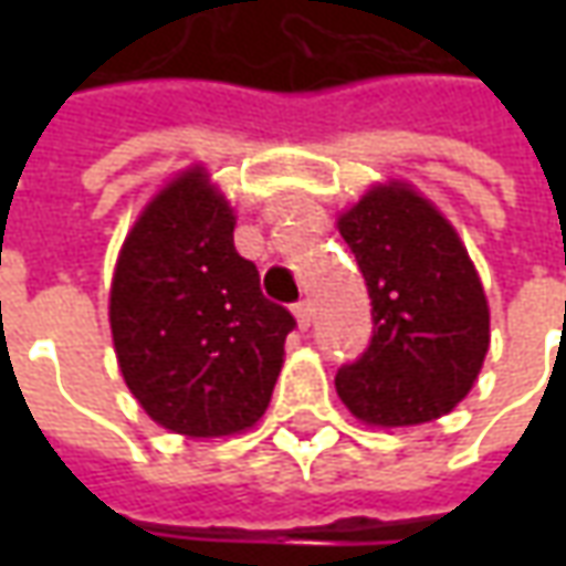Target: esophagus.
<instances>
[{
    "label": "esophagus",
    "instance_id": "1",
    "mask_svg": "<svg viewBox=\"0 0 566 566\" xmlns=\"http://www.w3.org/2000/svg\"><path fill=\"white\" fill-rule=\"evenodd\" d=\"M294 318H296V327H300V331H306L308 321H312V306H308L306 300L294 303Z\"/></svg>",
    "mask_w": 566,
    "mask_h": 566
}]
</instances>
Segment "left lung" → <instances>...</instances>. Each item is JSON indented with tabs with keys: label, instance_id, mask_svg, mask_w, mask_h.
I'll list each match as a JSON object with an SVG mask.
<instances>
[{
	"label": "left lung",
	"instance_id": "left-lung-1",
	"mask_svg": "<svg viewBox=\"0 0 566 566\" xmlns=\"http://www.w3.org/2000/svg\"><path fill=\"white\" fill-rule=\"evenodd\" d=\"M373 300V343L339 369L336 394L369 427L449 416L491 345L485 287L458 230L400 178L376 181L336 218Z\"/></svg>",
	"mask_w": 566,
	"mask_h": 566
}]
</instances>
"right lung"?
I'll list each match as a JSON object with an SVG mask.
<instances>
[{
	"instance_id": "1",
	"label": "right lung",
	"mask_w": 566,
	"mask_h": 566,
	"mask_svg": "<svg viewBox=\"0 0 566 566\" xmlns=\"http://www.w3.org/2000/svg\"><path fill=\"white\" fill-rule=\"evenodd\" d=\"M235 211L197 163L145 202L117 254L108 324L120 376L154 424L242 433L270 406L294 318L260 294Z\"/></svg>"
}]
</instances>
